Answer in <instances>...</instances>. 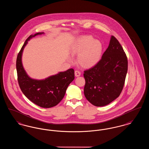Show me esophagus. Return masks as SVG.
<instances>
[{"instance_id": "34e87169", "label": "esophagus", "mask_w": 149, "mask_h": 149, "mask_svg": "<svg viewBox=\"0 0 149 149\" xmlns=\"http://www.w3.org/2000/svg\"><path fill=\"white\" fill-rule=\"evenodd\" d=\"M80 75H81V73H80V71H77V70L75 71V77H80Z\"/></svg>"}]
</instances>
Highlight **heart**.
<instances>
[{
  "label": "heart",
  "mask_w": 149,
  "mask_h": 149,
  "mask_svg": "<svg viewBox=\"0 0 149 149\" xmlns=\"http://www.w3.org/2000/svg\"><path fill=\"white\" fill-rule=\"evenodd\" d=\"M102 44L90 35L78 37L70 47L71 55H78L77 63L85 69H90L98 63L102 55ZM69 61H72L70 58Z\"/></svg>",
  "instance_id": "heart-1"
}]
</instances>
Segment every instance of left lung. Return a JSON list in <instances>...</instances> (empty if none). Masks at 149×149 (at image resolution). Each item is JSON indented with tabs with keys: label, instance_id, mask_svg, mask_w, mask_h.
Returning a JSON list of instances; mask_svg holds the SVG:
<instances>
[{
	"label": "left lung",
	"instance_id": "left-lung-1",
	"mask_svg": "<svg viewBox=\"0 0 149 149\" xmlns=\"http://www.w3.org/2000/svg\"><path fill=\"white\" fill-rule=\"evenodd\" d=\"M127 58L118 41L112 36L98 63L84 73L85 98L93 105L105 106L119 97L127 72Z\"/></svg>",
	"mask_w": 149,
	"mask_h": 149
}]
</instances>
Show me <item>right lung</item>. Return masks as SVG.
<instances>
[{"mask_svg": "<svg viewBox=\"0 0 149 149\" xmlns=\"http://www.w3.org/2000/svg\"><path fill=\"white\" fill-rule=\"evenodd\" d=\"M44 33L38 32L31 35L26 40L18 54L16 69L19 85L24 95L38 106L51 108L56 106L63 99L67 88L75 78L74 70L70 69L66 71H60L41 80L29 77L22 64L23 50L32 38Z\"/></svg>", "mask_w": 149, "mask_h": 149, "instance_id": "right-lung-1", "label": "right lung"}]
</instances>
